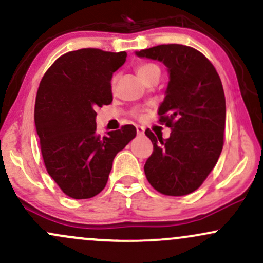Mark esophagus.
I'll use <instances>...</instances> for the list:
<instances>
[{"instance_id":"esophagus-1","label":"esophagus","mask_w":263,"mask_h":263,"mask_svg":"<svg viewBox=\"0 0 263 263\" xmlns=\"http://www.w3.org/2000/svg\"><path fill=\"white\" fill-rule=\"evenodd\" d=\"M136 131H137V135H143L144 134V127L143 126H136Z\"/></svg>"}]
</instances>
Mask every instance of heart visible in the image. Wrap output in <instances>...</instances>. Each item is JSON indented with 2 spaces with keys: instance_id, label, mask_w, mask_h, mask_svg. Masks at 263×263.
<instances>
[{
  "instance_id": "heart-1",
  "label": "heart",
  "mask_w": 263,
  "mask_h": 263,
  "mask_svg": "<svg viewBox=\"0 0 263 263\" xmlns=\"http://www.w3.org/2000/svg\"><path fill=\"white\" fill-rule=\"evenodd\" d=\"M138 71V75L142 78V80L144 79V78H147L151 73H153V71H159L158 66L155 65V64H149V63H147V64H142L138 66L137 69ZM112 84H114V80H112Z\"/></svg>"
}]
</instances>
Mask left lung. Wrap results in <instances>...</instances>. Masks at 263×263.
<instances>
[{
    "label": "left lung",
    "instance_id": "1",
    "mask_svg": "<svg viewBox=\"0 0 263 263\" xmlns=\"http://www.w3.org/2000/svg\"><path fill=\"white\" fill-rule=\"evenodd\" d=\"M136 55L162 62L170 74L158 115L172 132L164 140L146 129L153 153L144 174L162 194H190L206 179L222 151L226 106L221 80L209 60L186 45H157Z\"/></svg>",
    "mask_w": 263,
    "mask_h": 263
}]
</instances>
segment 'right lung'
Listing matches in <instances>:
<instances>
[{
    "mask_svg": "<svg viewBox=\"0 0 263 263\" xmlns=\"http://www.w3.org/2000/svg\"><path fill=\"white\" fill-rule=\"evenodd\" d=\"M126 52L93 48L59 57L39 84L34 123L49 176L68 197L89 199L106 185L114 158L136 137V127L96 132V107L112 101V74Z\"/></svg>",
    "mask_w": 263,
    "mask_h": 263,
    "instance_id": "add662e5",
    "label": "right lung"
}]
</instances>
